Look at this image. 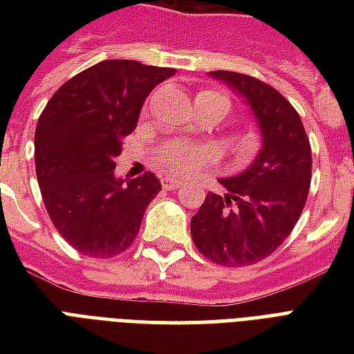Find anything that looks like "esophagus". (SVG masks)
<instances>
[{
  "instance_id": "34e87169",
  "label": "esophagus",
  "mask_w": 354,
  "mask_h": 354,
  "mask_svg": "<svg viewBox=\"0 0 354 354\" xmlns=\"http://www.w3.org/2000/svg\"><path fill=\"white\" fill-rule=\"evenodd\" d=\"M161 184H162V187H165V189L172 192V189H178V187L182 185V182H180V180H176V178L165 176V178H161Z\"/></svg>"
}]
</instances>
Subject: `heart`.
Segmentation results:
<instances>
[{
	"mask_svg": "<svg viewBox=\"0 0 354 354\" xmlns=\"http://www.w3.org/2000/svg\"><path fill=\"white\" fill-rule=\"evenodd\" d=\"M197 102L214 104L218 108H222L225 113L230 109V98L223 93H218V91H201L197 94ZM212 159H214V153L207 146L189 144V142H170L159 149L155 161L162 172L185 176V174H192L195 170L203 169Z\"/></svg>",
	"mask_w": 354,
	"mask_h": 354,
	"instance_id": "b5f03b06",
	"label": "heart"
}]
</instances>
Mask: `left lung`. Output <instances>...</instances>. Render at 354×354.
Returning a JSON list of instances; mask_svg holds the SVG:
<instances>
[{
  "label": "left lung",
  "mask_w": 354,
  "mask_h": 354,
  "mask_svg": "<svg viewBox=\"0 0 354 354\" xmlns=\"http://www.w3.org/2000/svg\"><path fill=\"white\" fill-rule=\"evenodd\" d=\"M252 111L261 147L243 172L220 178L223 195L208 193L192 218L197 250L218 266H250L273 254L301 216L311 184V146L284 96L237 72H210Z\"/></svg>",
  "instance_id": "left-lung-1"
}]
</instances>
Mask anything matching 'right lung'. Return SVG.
Returning a JSON list of instances; mask_svg holds the SVG:
<instances>
[{
	"mask_svg": "<svg viewBox=\"0 0 354 354\" xmlns=\"http://www.w3.org/2000/svg\"><path fill=\"white\" fill-rule=\"evenodd\" d=\"M172 68L104 60L66 81L35 127V174L58 233L91 258H111L138 235L147 205L161 192L153 172L115 176L123 138Z\"/></svg>",
	"mask_w": 354,
	"mask_h": 354,
	"instance_id": "add662e5",
	"label": "right lung"
}]
</instances>
